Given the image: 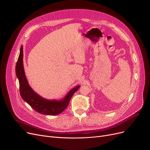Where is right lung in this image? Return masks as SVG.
Instances as JSON below:
<instances>
[{
    "label": "right lung",
    "instance_id": "obj_1",
    "mask_svg": "<svg viewBox=\"0 0 150 150\" xmlns=\"http://www.w3.org/2000/svg\"><path fill=\"white\" fill-rule=\"evenodd\" d=\"M23 46L20 49V54L16 66V75L19 82V90L22 98L38 112L48 115L61 114L68 106L69 101L75 92L80 88L78 85L71 89L61 100H47L44 98L31 88L25 76L23 64Z\"/></svg>",
    "mask_w": 150,
    "mask_h": 150
}]
</instances>
